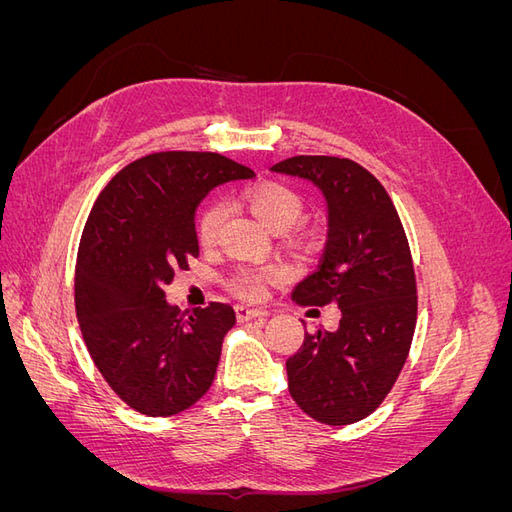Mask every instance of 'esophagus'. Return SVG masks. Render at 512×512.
Returning a JSON list of instances; mask_svg holds the SVG:
<instances>
[{"label": "esophagus", "mask_w": 512, "mask_h": 512, "mask_svg": "<svg viewBox=\"0 0 512 512\" xmlns=\"http://www.w3.org/2000/svg\"><path fill=\"white\" fill-rule=\"evenodd\" d=\"M237 320L239 322H247V320H265L269 316V312L265 309H252V307H245V305H237Z\"/></svg>", "instance_id": "esophagus-1"}]
</instances>
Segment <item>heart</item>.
Wrapping results in <instances>:
<instances>
[{
	"mask_svg": "<svg viewBox=\"0 0 512 512\" xmlns=\"http://www.w3.org/2000/svg\"><path fill=\"white\" fill-rule=\"evenodd\" d=\"M243 203L250 207L256 218L271 228L273 232H286L297 226L305 215V198L290 183L262 179L252 181L239 192ZM228 218V205L224 200H215L198 215L196 237L203 247L215 245ZM282 277L280 267H241L230 277V290L239 297L256 301L265 294L267 284L277 282Z\"/></svg>",
	"mask_w": 512,
	"mask_h": 512,
	"instance_id": "obj_1",
	"label": "heart"
}]
</instances>
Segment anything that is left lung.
Returning a JSON list of instances; mask_svg holds the SVG:
<instances>
[{
	"instance_id": "left-lung-1",
	"label": "left lung",
	"mask_w": 512,
	"mask_h": 512,
	"mask_svg": "<svg viewBox=\"0 0 512 512\" xmlns=\"http://www.w3.org/2000/svg\"><path fill=\"white\" fill-rule=\"evenodd\" d=\"M273 170L314 181L329 203L320 265L292 301L342 309L337 331L305 333L286 361L288 391L320 423L363 421L391 393L412 346L418 301L406 230L382 183L348 158L294 156Z\"/></svg>"
}]
</instances>
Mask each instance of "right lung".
<instances>
[{
  "label": "right lung",
  "mask_w": 512,
  "mask_h": 512,
  "mask_svg": "<svg viewBox=\"0 0 512 512\" xmlns=\"http://www.w3.org/2000/svg\"><path fill=\"white\" fill-rule=\"evenodd\" d=\"M254 170L211 151H160L108 181L79 243L74 305L102 378L132 410L173 416L213 384L235 309L194 312L166 303L164 288L198 256L194 213L215 185Z\"/></svg>",
  "instance_id": "add662e5"
}]
</instances>
